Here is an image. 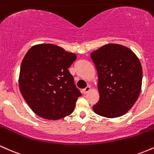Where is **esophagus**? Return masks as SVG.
Segmentation results:
<instances>
[{
  "label": "esophagus",
  "mask_w": 154,
  "mask_h": 154,
  "mask_svg": "<svg viewBox=\"0 0 154 154\" xmlns=\"http://www.w3.org/2000/svg\"><path fill=\"white\" fill-rule=\"evenodd\" d=\"M90 91H91V87H90V86H87L85 89L82 90V93L83 94H87Z\"/></svg>",
  "instance_id": "esophagus-1"
}]
</instances>
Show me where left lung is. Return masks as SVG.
<instances>
[{"label": "left lung", "instance_id": "1", "mask_svg": "<svg viewBox=\"0 0 154 154\" xmlns=\"http://www.w3.org/2000/svg\"><path fill=\"white\" fill-rule=\"evenodd\" d=\"M91 56L98 72L100 95L93 111L106 118L124 115L140 93L143 70L139 59L128 47L115 43L103 45Z\"/></svg>", "mask_w": 154, "mask_h": 154}]
</instances>
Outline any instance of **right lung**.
<instances>
[{
	"instance_id": "1",
	"label": "right lung",
	"mask_w": 154,
	"mask_h": 154,
	"mask_svg": "<svg viewBox=\"0 0 154 154\" xmlns=\"http://www.w3.org/2000/svg\"><path fill=\"white\" fill-rule=\"evenodd\" d=\"M77 59L73 53L51 43L33 45L21 64L19 86L35 114L57 120L70 115L82 94L68 68Z\"/></svg>"
}]
</instances>
